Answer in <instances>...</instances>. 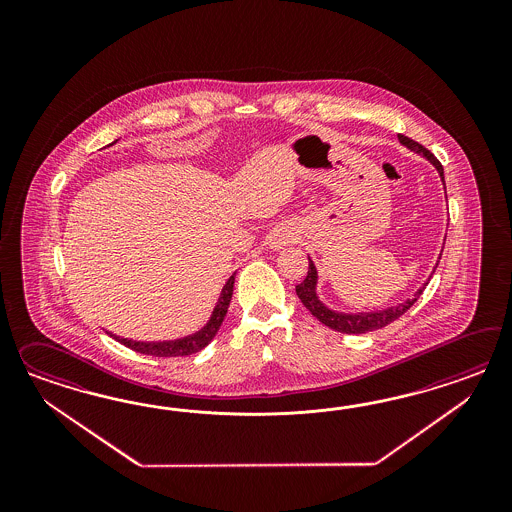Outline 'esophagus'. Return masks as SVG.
<instances>
[{
    "label": "esophagus",
    "instance_id": "esophagus-1",
    "mask_svg": "<svg viewBox=\"0 0 512 512\" xmlns=\"http://www.w3.org/2000/svg\"><path fill=\"white\" fill-rule=\"evenodd\" d=\"M295 229L289 225H281L268 238V246L270 249H281L283 246H289L295 240Z\"/></svg>",
    "mask_w": 512,
    "mask_h": 512
}]
</instances>
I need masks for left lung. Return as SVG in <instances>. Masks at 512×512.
Here are the masks:
<instances>
[{"instance_id":"1","label":"left lung","mask_w":512,"mask_h":512,"mask_svg":"<svg viewBox=\"0 0 512 512\" xmlns=\"http://www.w3.org/2000/svg\"><path fill=\"white\" fill-rule=\"evenodd\" d=\"M398 140L402 142L405 148H409L411 152L424 155V157L434 165L435 171L439 172V176H441V182L445 184L443 165L439 163V159H437L430 150H426L422 144L415 142L413 139H409V137H405V135H398ZM439 259H441V257H439ZM308 261H310L308 276H306V279H304L302 283L296 285V295H298L300 302L306 306V310L310 311L315 319H319L323 325L332 328V330L343 332V334H366V332L379 330V328H383V326L394 323L396 319H400L403 313L409 310V308L419 300V296L422 295V291L426 289L428 281L432 278V276H430L428 281L420 287L415 295L411 296V298H407V300H403L402 304H398V306H392V308H387V310L343 313V311L330 310L326 304L321 302V298L317 295V279H319L317 278V268H315V264H313L310 257H308ZM437 263H439V261H437ZM435 268H437V266H434V272Z\"/></svg>"}]
</instances>
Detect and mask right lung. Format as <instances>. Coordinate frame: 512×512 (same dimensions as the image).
Returning <instances> with one entry per match:
<instances>
[{
  "label": "right lung",
  "instance_id": "1",
  "mask_svg": "<svg viewBox=\"0 0 512 512\" xmlns=\"http://www.w3.org/2000/svg\"><path fill=\"white\" fill-rule=\"evenodd\" d=\"M234 276H236V272L223 285L221 295L217 298V304L214 306V311H212L208 323L202 326L201 330H197L195 334H189L186 338L167 341H137L129 340V338H120V336H116L112 332H109V334L114 340L124 343L125 347H129V349H133L137 353H142V355H152V357H187V355L199 353L210 341L216 338L217 330H219V326H221L225 315H227L231 298H233Z\"/></svg>",
  "mask_w": 512,
  "mask_h": 512
}]
</instances>
